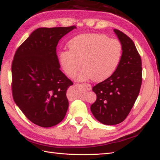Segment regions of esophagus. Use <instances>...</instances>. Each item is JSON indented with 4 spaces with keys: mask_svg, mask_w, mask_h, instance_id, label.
<instances>
[{
    "mask_svg": "<svg viewBox=\"0 0 160 160\" xmlns=\"http://www.w3.org/2000/svg\"><path fill=\"white\" fill-rule=\"evenodd\" d=\"M83 87H84L85 88H86L88 91H91V88H92V87H91V85L90 84H88V83H83L82 84Z\"/></svg>",
    "mask_w": 160,
    "mask_h": 160,
    "instance_id": "esophagus-1",
    "label": "esophagus"
}]
</instances>
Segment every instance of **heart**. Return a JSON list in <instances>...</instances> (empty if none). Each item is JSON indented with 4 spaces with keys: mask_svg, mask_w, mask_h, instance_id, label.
Listing matches in <instances>:
<instances>
[{
    "mask_svg": "<svg viewBox=\"0 0 160 160\" xmlns=\"http://www.w3.org/2000/svg\"><path fill=\"white\" fill-rule=\"evenodd\" d=\"M69 51L58 53V61L64 72L73 78L82 68L78 76L84 81L107 79L116 71L122 55L121 43L115 39L98 33L78 35L68 43Z\"/></svg>",
    "mask_w": 160,
    "mask_h": 160,
    "instance_id": "1",
    "label": "heart"
}]
</instances>
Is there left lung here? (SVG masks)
<instances>
[{
	"mask_svg": "<svg viewBox=\"0 0 160 160\" xmlns=\"http://www.w3.org/2000/svg\"><path fill=\"white\" fill-rule=\"evenodd\" d=\"M122 46L117 68L104 81L92 87L97 99L91 106L95 118L113 125L128 117L138 98L142 84V61L133 41L119 30L114 29Z\"/></svg>",
	"mask_w": 160,
	"mask_h": 160,
	"instance_id": "left-lung-1",
	"label": "left lung"
}]
</instances>
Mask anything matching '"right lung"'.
I'll list each match as a JSON object with an SVG mask.
<instances>
[{
	"label": "right lung",
	"mask_w": 160,
	"mask_h": 160,
	"mask_svg": "<svg viewBox=\"0 0 160 160\" xmlns=\"http://www.w3.org/2000/svg\"><path fill=\"white\" fill-rule=\"evenodd\" d=\"M76 26L39 28L18 48L12 65L15 103L28 120L50 128L65 117L66 92L73 84L60 70L57 44Z\"/></svg>",
	"instance_id": "1"
}]
</instances>
